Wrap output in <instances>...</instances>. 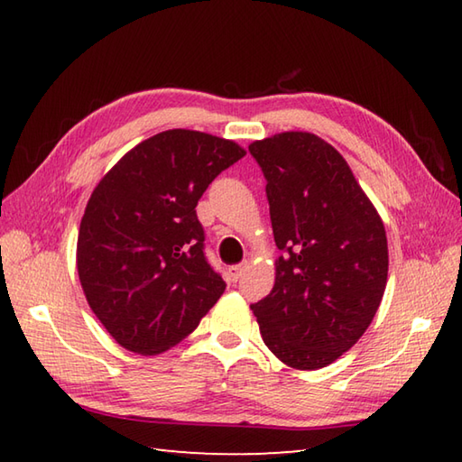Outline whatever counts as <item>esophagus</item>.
Wrapping results in <instances>:
<instances>
[{
  "mask_svg": "<svg viewBox=\"0 0 462 462\" xmlns=\"http://www.w3.org/2000/svg\"><path fill=\"white\" fill-rule=\"evenodd\" d=\"M248 268V263L244 262V263H236V266H230L228 268V276H230V280L232 282H238L240 280V276L244 273V270Z\"/></svg>",
  "mask_w": 462,
  "mask_h": 462,
  "instance_id": "34e87169",
  "label": "esophagus"
}]
</instances>
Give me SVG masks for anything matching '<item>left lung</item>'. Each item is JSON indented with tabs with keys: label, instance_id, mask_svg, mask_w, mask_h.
Listing matches in <instances>:
<instances>
[{
	"label": "left lung",
	"instance_id": "8db88e82",
	"mask_svg": "<svg viewBox=\"0 0 462 462\" xmlns=\"http://www.w3.org/2000/svg\"><path fill=\"white\" fill-rule=\"evenodd\" d=\"M266 176L276 282L252 303L262 339L301 371L329 365L375 318L387 286L385 226L346 159L318 134L254 141Z\"/></svg>",
	"mask_w": 462,
	"mask_h": 462
}]
</instances>
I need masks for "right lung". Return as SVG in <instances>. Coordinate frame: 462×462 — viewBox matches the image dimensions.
I'll use <instances>...</instances> for the list:
<instances>
[{
    "label": "right lung",
    "mask_w": 462,
    "mask_h": 462,
    "mask_svg": "<svg viewBox=\"0 0 462 462\" xmlns=\"http://www.w3.org/2000/svg\"><path fill=\"white\" fill-rule=\"evenodd\" d=\"M246 151L172 129L139 143L95 186L77 238L93 313L121 347L156 356L180 343L226 290L204 258L196 204Z\"/></svg>",
    "instance_id": "obj_1"
}]
</instances>
